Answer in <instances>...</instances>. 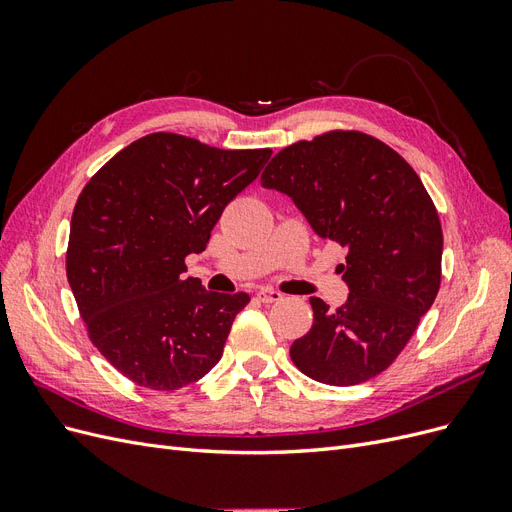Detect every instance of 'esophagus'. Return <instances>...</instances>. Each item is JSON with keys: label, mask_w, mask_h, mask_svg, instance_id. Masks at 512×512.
<instances>
[{"label": "esophagus", "mask_w": 512, "mask_h": 512, "mask_svg": "<svg viewBox=\"0 0 512 512\" xmlns=\"http://www.w3.org/2000/svg\"><path fill=\"white\" fill-rule=\"evenodd\" d=\"M282 297H284V294H282V292H277V290H273V288H262V290H258V299H260L262 303H275V301H282Z\"/></svg>", "instance_id": "esophagus-1"}]
</instances>
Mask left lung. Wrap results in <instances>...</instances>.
<instances>
[{"instance_id": "left-lung-1", "label": "left lung", "mask_w": 512, "mask_h": 512, "mask_svg": "<svg viewBox=\"0 0 512 512\" xmlns=\"http://www.w3.org/2000/svg\"><path fill=\"white\" fill-rule=\"evenodd\" d=\"M260 183L348 250V299L339 309L309 299L314 324L290 346L294 365L333 386L382 374L440 290L442 226L423 181L378 138L339 130L282 149Z\"/></svg>"}]
</instances>
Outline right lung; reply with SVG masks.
<instances>
[{"label": "right lung", "instance_id": "right-lung-1", "mask_svg": "<svg viewBox=\"0 0 512 512\" xmlns=\"http://www.w3.org/2000/svg\"><path fill=\"white\" fill-rule=\"evenodd\" d=\"M271 149H215L156 132L108 160L70 222L66 271L94 346L153 391L183 389L218 365L247 292H211L183 273L224 207Z\"/></svg>", "mask_w": 512, "mask_h": 512}]
</instances>
